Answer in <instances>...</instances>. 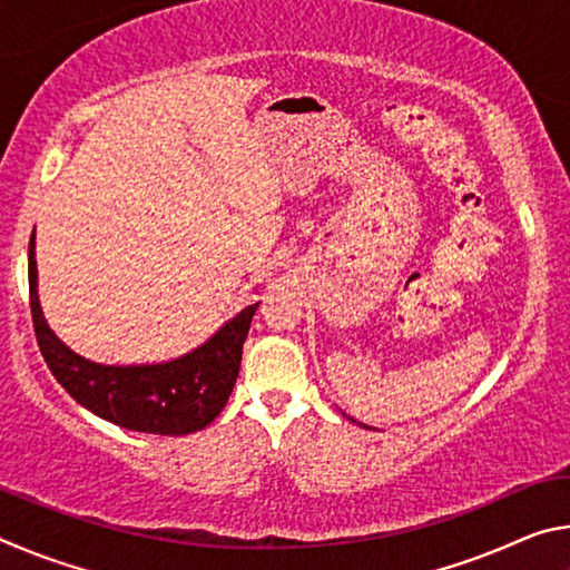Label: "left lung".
Returning a JSON list of instances; mask_svg holds the SVG:
<instances>
[{"mask_svg": "<svg viewBox=\"0 0 570 570\" xmlns=\"http://www.w3.org/2000/svg\"><path fill=\"white\" fill-rule=\"evenodd\" d=\"M352 422H354V420H352Z\"/></svg>", "mask_w": 570, "mask_h": 570, "instance_id": "left-lung-1", "label": "left lung"}]
</instances>
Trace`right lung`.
<instances>
[{
    "instance_id": "add662e5",
    "label": "right lung",
    "mask_w": 570,
    "mask_h": 570,
    "mask_svg": "<svg viewBox=\"0 0 570 570\" xmlns=\"http://www.w3.org/2000/svg\"><path fill=\"white\" fill-rule=\"evenodd\" d=\"M30 306L40 352L75 402L118 428L148 435H190L208 428L234 392L240 354L258 302L188 354L153 364H100L72 352L47 324L37 294L30 240Z\"/></svg>"
}]
</instances>
